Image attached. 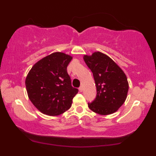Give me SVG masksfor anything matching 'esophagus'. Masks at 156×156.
Masks as SVG:
<instances>
[{"label":"esophagus","instance_id":"obj_1","mask_svg":"<svg viewBox=\"0 0 156 156\" xmlns=\"http://www.w3.org/2000/svg\"><path fill=\"white\" fill-rule=\"evenodd\" d=\"M82 90H83V88H82V87H80V88H79V91H80V92H82Z\"/></svg>","mask_w":156,"mask_h":156}]
</instances>
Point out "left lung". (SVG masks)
Here are the masks:
<instances>
[{
	"instance_id": "1",
	"label": "left lung",
	"mask_w": 156,
	"mask_h": 156,
	"mask_svg": "<svg viewBox=\"0 0 156 156\" xmlns=\"http://www.w3.org/2000/svg\"><path fill=\"white\" fill-rule=\"evenodd\" d=\"M84 60L93 73L97 97L88 106L100 115H108L118 111L127 97L129 82L121 68L106 55L95 52L84 55Z\"/></svg>"
}]
</instances>
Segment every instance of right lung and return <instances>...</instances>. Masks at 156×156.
Listing matches in <instances>:
<instances>
[{
    "mask_svg": "<svg viewBox=\"0 0 156 156\" xmlns=\"http://www.w3.org/2000/svg\"><path fill=\"white\" fill-rule=\"evenodd\" d=\"M72 57L53 52L33 66L25 79L27 95L40 112L58 116L71 107L78 89L72 86L67 67Z\"/></svg>",
    "mask_w": 156,
    "mask_h": 156,
    "instance_id": "1",
    "label": "right lung"
}]
</instances>
